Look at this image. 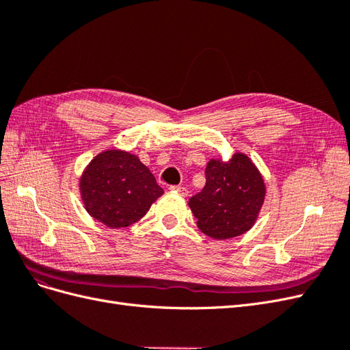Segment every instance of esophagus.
I'll return each mask as SVG.
<instances>
[{"mask_svg":"<svg viewBox=\"0 0 350 350\" xmlns=\"http://www.w3.org/2000/svg\"><path fill=\"white\" fill-rule=\"evenodd\" d=\"M171 189L172 191H175V193H178V194H181V196H188V188H185V187H181V185H174V187H171Z\"/></svg>","mask_w":350,"mask_h":350,"instance_id":"esophagus-1","label":"esophagus"}]
</instances>
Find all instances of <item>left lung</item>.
I'll return each instance as SVG.
<instances>
[{"mask_svg": "<svg viewBox=\"0 0 350 350\" xmlns=\"http://www.w3.org/2000/svg\"><path fill=\"white\" fill-rule=\"evenodd\" d=\"M264 197L262 175L245 153L238 152L226 162L210 159L206 185L189 198L188 206L204 235L224 241L245 234L254 226Z\"/></svg>", "mask_w": 350, "mask_h": 350, "instance_id": "left-lung-1", "label": "left lung"}]
</instances>
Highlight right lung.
Instances as JSON below:
<instances>
[{"label":"right lung","mask_w":350,"mask_h":350,"mask_svg":"<svg viewBox=\"0 0 350 350\" xmlns=\"http://www.w3.org/2000/svg\"><path fill=\"white\" fill-rule=\"evenodd\" d=\"M79 187L88 213L112 229L139 221L163 194L139 156L120 149L94 156L83 171Z\"/></svg>","instance_id":"1"}]
</instances>
